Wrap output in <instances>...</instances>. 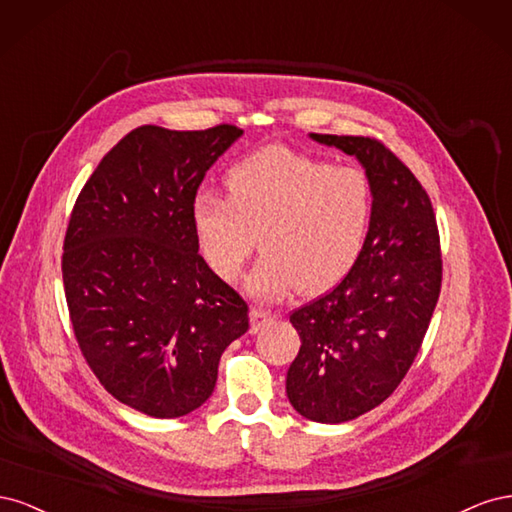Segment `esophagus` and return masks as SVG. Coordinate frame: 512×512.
Listing matches in <instances>:
<instances>
[{
	"instance_id": "1",
	"label": "esophagus",
	"mask_w": 512,
	"mask_h": 512,
	"mask_svg": "<svg viewBox=\"0 0 512 512\" xmlns=\"http://www.w3.org/2000/svg\"><path fill=\"white\" fill-rule=\"evenodd\" d=\"M273 320V316L265 309L260 307H252L250 309V333H258L262 327H267V324Z\"/></svg>"
}]
</instances>
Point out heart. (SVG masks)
Returning <instances> with one entry per match:
<instances>
[{
  "label": "heart",
  "mask_w": 512,
  "mask_h": 512,
  "mask_svg": "<svg viewBox=\"0 0 512 512\" xmlns=\"http://www.w3.org/2000/svg\"><path fill=\"white\" fill-rule=\"evenodd\" d=\"M224 185L226 200L200 196L192 209L198 250L222 282L237 280L258 239L265 256L245 290L262 299L324 294L359 262L374 213L361 168L265 147L232 166Z\"/></svg>",
  "instance_id": "obj_1"
}]
</instances>
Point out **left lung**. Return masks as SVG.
<instances>
[{
	"mask_svg": "<svg viewBox=\"0 0 512 512\" xmlns=\"http://www.w3.org/2000/svg\"><path fill=\"white\" fill-rule=\"evenodd\" d=\"M354 156L374 190L363 254L342 284L290 322L301 350L286 376L292 408L346 423L380 406L404 380L440 297L436 215L410 168L374 138L309 134Z\"/></svg>",
	"mask_w": 512,
	"mask_h": 512,
	"instance_id": "8db88e82",
	"label": "left lung"
}]
</instances>
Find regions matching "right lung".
<instances>
[{
  "mask_svg": "<svg viewBox=\"0 0 512 512\" xmlns=\"http://www.w3.org/2000/svg\"><path fill=\"white\" fill-rule=\"evenodd\" d=\"M235 126L132 130L81 190L64 241L76 342L104 389L153 418L200 408L247 305L198 254L192 209Z\"/></svg>",
  "mask_w": 512,
  "mask_h": 512,
  "instance_id": "add662e5",
  "label": "right lung"
}]
</instances>
